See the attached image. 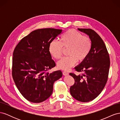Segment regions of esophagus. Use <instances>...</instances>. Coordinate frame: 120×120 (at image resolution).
Listing matches in <instances>:
<instances>
[{"label": "esophagus", "instance_id": "1", "mask_svg": "<svg viewBox=\"0 0 120 120\" xmlns=\"http://www.w3.org/2000/svg\"><path fill=\"white\" fill-rule=\"evenodd\" d=\"M63 75H68V73L67 72L64 71L63 72Z\"/></svg>", "mask_w": 120, "mask_h": 120}]
</instances>
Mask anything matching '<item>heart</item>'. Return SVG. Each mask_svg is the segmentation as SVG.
<instances>
[{
  "mask_svg": "<svg viewBox=\"0 0 120 120\" xmlns=\"http://www.w3.org/2000/svg\"><path fill=\"white\" fill-rule=\"evenodd\" d=\"M90 39L75 30H70L60 38V42L56 41L50 42L49 46V53L56 60L60 59L63 49H68L67 56L57 63V68L68 71L77 62H82L90 54L92 49Z\"/></svg>",
  "mask_w": 120,
  "mask_h": 120,
  "instance_id": "b5f03b06",
  "label": "heart"
}]
</instances>
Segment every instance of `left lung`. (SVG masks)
<instances>
[{
    "label": "left lung",
    "mask_w": 120,
    "mask_h": 120,
    "mask_svg": "<svg viewBox=\"0 0 120 120\" xmlns=\"http://www.w3.org/2000/svg\"><path fill=\"white\" fill-rule=\"evenodd\" d=\"M89 36L92 49L86 59L75 68L82 74L70 75L75 79L71 86L72 97L82 102H88L99 96L106 85L110 65V57L103 39L92 29L78 28Z\"/></svg>",
    "instance_id": "left-lung-1"
}]
</instances>
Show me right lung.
Listing matches in <instances>:
<instances>
[{
    "label": "right lung",
    "mask_w": 120,
    "mask_h": 120,
    "mask_svg": "<svg viewBox=\"0 0 120 120\" xmlns=\"http://www.w3.org/2000/svg\"><path fill=\"white\" fill-rule=\"evenodd\" d=\"M62 30L38 29L23 38L13 53L12 75L23 97L34 103H41L51 96L54 82L63 75L60 71L49 73L56 66L49 51L50 42Z\"/></svg>",
    "instance_id": "obj_1"
}]
</instances>
